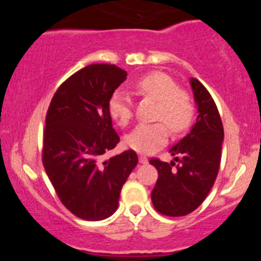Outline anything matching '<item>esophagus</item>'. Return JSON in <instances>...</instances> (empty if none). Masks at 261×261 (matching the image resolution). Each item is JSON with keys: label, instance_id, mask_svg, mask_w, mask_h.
I'll return each mask as SVG.
<instances>
[{"label": "esophagus", "instance_id": "34e87169", "mask_svg": "<svg viewBox=\"0 0 261 261\" xmlns=\"http://www.w3.org/2000/svg\"><path fill=\"white\" fill-rule=\"evenodd\" d=\"M139 161H140V163H142V164L148 163V160H147V158L145 157V155H140V157H139Z\"/></svg>", "mask_w": 261, "mask_h": 261}]
</instances>
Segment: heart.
Masks as SVG:
<instances>
[{
	"mask_svg": "<svg viewBox=\"0 0 261 261\" xmlns=\"http://www.w3.org/2000/svg\"><path fill=\"white\" fill-rule=\"evenodd\" d=\"M134 87L141 95L157 101L154 119L163 121L173 133H180L190 125L194 116L193 100L187 92L178 88L175 81L168 74L147 73ZM109 113L119 125H127L133 118V100L127 92L119 89L114 93L109 100ZM163 123L139 124L126 135L125 143L139 153H152L168 139V128Z\"/></svg>",
	"mask_w": 261,
	"mask_h": 261,
	"instance_id": "b5f03b06",
	"label": "heart"
}]
</instances>
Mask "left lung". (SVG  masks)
<instances>
[{"instance_id":"obj_1","label":"left lung","mask_w":261,"mask_h":261,"mask_svg":"<svg viewBox=\"0 0 261 261\" xmlns=\"http://www.w3.org/2000/svg\"><path fill=\"white\" fill-rule=\"evenodd\" d=\"M197 107L196 122L187 136L169 149L175 162L152 158L158 170L151 194L154 208L170 217L185 216L201 205L216 180L221 163L223 125L218 109L207 89L196 79H190Z\"/></svg>"}]
</instances>
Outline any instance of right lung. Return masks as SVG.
Here are the masks:
<instances>
[{
	"label": "right lung",
	"instance_id": "obj_1",
	"mask_svg": "<svg viewBox=\"0 0 261 261\" xmlns=\"http://www.w3.org/2000/svg\"><path fill=\"white\" fill-rule=\"evenodd\" d=\"M126 76L115 65L86 66L59 87L47 109L45 172L65 207L82 220L112 216L122 185L139 163L133 149L103 160L120 141L113 128L109 100Z\"/></svg>",
	"mask_w": 261,
	"mask_h": 261
}]
</instances>
